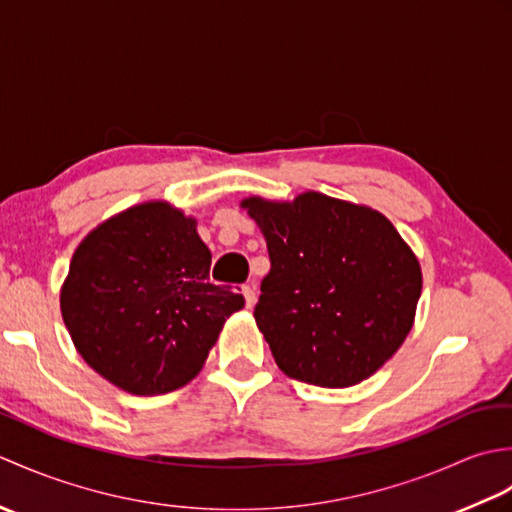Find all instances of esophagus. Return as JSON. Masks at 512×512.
<instances>
[{
    "label": "esophagus",
    "instance_id": "esophagus-1",
    "mask_svg": "<svg viewBox=\"0 0 512 512\" xmlns=\"http://www.w3.org/2000/svg\"><path fill=\"white\" fill-rule=\"evenodd\" d=\"M242 295H244V299H246V308H253L255 301H257L255 290L250 288V286H242Z\"/></svg>",
    "mask_w": 512,
    "mask_h": 512
}]
</instances>
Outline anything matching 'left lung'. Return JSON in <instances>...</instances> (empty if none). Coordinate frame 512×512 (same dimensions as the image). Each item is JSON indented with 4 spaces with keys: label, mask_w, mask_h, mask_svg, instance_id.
I'll return each instance as SVG.
<instances>
[{
    "label": "left lung",
    "mask_w": 512,
    "mask_h": 512,
    "mask_svg": "<svg viewBox=\"0 0 512 512\" xmlns=\"http://www.w3.org/2000/svg\"><path fill=\"white\" fill-rule=\"evenodd\" d=\"M242 209L262 231L270 273L255 306L281 372L319 387H352L405 343L422 290L418 257L383 213L299 193L250 195Z\"/></svg>",
    "instance_id": "obj_1"
}]
</instances>
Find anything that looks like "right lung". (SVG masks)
Wrapping results in <instances>:
<instances>
[{"label":"right lung","instance_id":"right-lung-1","mask_svg":"<svg viewBox=\"0 0 512 512\" xmlns=\"http://www.w3.org/2000/svg\"><path fill=\"white\" fill-rule=\"evenodd\" d=\"M195 217L165 200L112 215L76 246L61 317L96 374L134 396H160L200 374L244 297L209 281Z\"/></svg>","mask_w":512,"mask_h":512}]
</instances>
